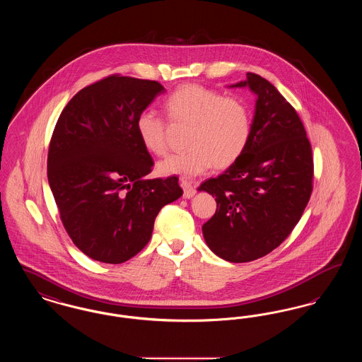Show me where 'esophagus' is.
Returning <instances> with one entry per match:
<instances>
[{
    "label": "esophagus",
    "mask_w": 362,
    "mask_h": 362,
    "mask_svg": "<svg viewBox=\"0 0 362 362\" xmlns=\"http://www.w3.org/2000/svg\"><path fill=\"white\" fill-rule=\"evenodd\" d=\"M180 186H182V189L185 191L183 197H185L186 199H189V198H192V197L195 195V187H194L191 183H189L187 180H182Z\"/></svg>",
    "instance_id": "34e87169"
}]
</instances>
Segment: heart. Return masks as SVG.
<instances>
[{
  "label": "heart",
  "mask_w": 362,
  "mask_h": 362,
  "mask_svg": "<svg viewBox=\"0 0 362 362\" xmlns=\"http://www.w3.org/2000/svg\"><path fill=\"white\" fill-rule=\"evenodd\" d=\"M164 110L173 122L189 124L187 151L170 156L157 165L163 176L194 177L213 165L225 170L247 149L251 137V114L238 98L197 84L177 86L165 99ZM138 138L151 155L167 152L165 122L153 111H142L136 121Z\"/></svg>",
  "instance_id": "heart-1"
}]
</instances>
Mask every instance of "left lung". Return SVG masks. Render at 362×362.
<instances>
[{
    "instance_id": "obj_1",
    "label": "left lung",
    "mask_w": 362,
    "mask_h": 362,
    "mask_svg": "<svg viewBox=\"0 0 362 362\" xmlns=\"http://www.w3.org/2000/svg\"><path fill=\"white\" fill-rule=\"evenodd\" d=\"M229 88H248L257 96L251 137L240 158L198 191L217 202L202 226L207 247L243 263L267 255L291 235L310 201L313 160L303 122L276 86L247 73Z\"/></svg>"
}]
</instances>
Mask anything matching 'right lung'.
Returning <instances> with one entry per match:
<instances>
[{
	"instance_id": "obj_1",
	"label": "right lung",
	"mask_w": 362,
	"mask_h": 362,
	"mask_svg": "<svg viewBox=\"0 0 362 362\" xmlns=\"http://www.w3.org/2000/svg\"><path fill=\"white\" fill-rule=\"evenodd\" d=\"M164 92L157 81L110 76L74 95L55 124L49 185L70 239L93 260L137 255L161 207L183 195L176 176L145 179L153 160L136 132L138 115Z\"/></svg>"
}]
</instances>
